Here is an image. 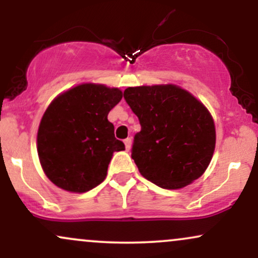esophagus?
I'll list each match as a JSON object with an SVG mask.
<instances>
[{
    "label": "esophagus",
    "instance_id": "1",
    "mask_svg": "<svg viewBox=\"0 0 258 258\" xmlns=\"http://www.w3.org/2000/svg\"><path fill=\"white\" fill-rule=\"evenodd\" d=\"M123 143H125L126 150H130V149H131V146H132V138H126L125 141H123Z\"/></svg>",
    "mask_w": 258,
    "mask_h": 258
}]
</instances>
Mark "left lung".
<instances>
[{
	"label": "left lung",
	"mask_w": 258,
	"mask_h": 258,
	"mask_svg": "<svg viewBox=\"0 0 258 258\" xmlns=\"http://www.w3.org/2000/svg\"><path fill=\"white\" fill-rule=\"evenodd\" d=\"M123 98L141 123L131 152L144 178L161 188L179 189L205 172L216 130L203 103L176 85L128 87Z\"/></svg>",
	"instance_id": "8db88e82"
}]
</instances>
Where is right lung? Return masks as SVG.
<instances>
[{
	"mask_svg": "<svg viewBox=\"0 0 258 258\" xmlns=\"http://www.w3.org/2000/svg\"><path fill=\"white\" fill-rule=\"evenodd\" d=\"M121 98L119 88L82 84L49 104L38 127L37 153L51 182L85 193L105 179L112 154L125 150L108 120Z\"/></svg>",
	"mask_w": 258,
	"mask_h": 258,
	"instance_id": "1",
	"label": "right lung"
}]
</instances>
